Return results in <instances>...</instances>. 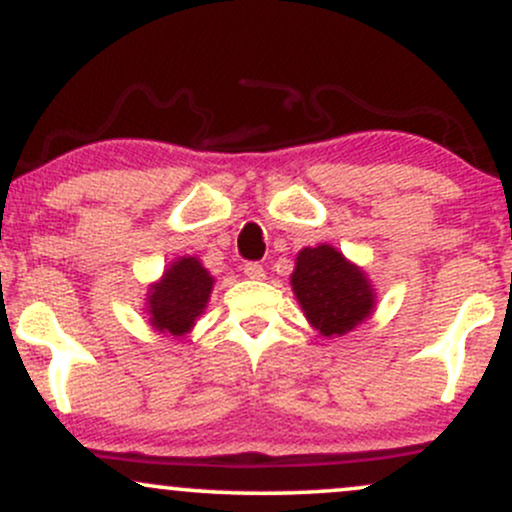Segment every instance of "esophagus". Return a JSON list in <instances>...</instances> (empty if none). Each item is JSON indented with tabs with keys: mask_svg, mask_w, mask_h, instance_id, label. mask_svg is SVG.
Here are the masks:
<instances>
[{
	"mask_svg": "<svg viewBox=\"0 0 512 512\" xmlns=\"http://www.w3.org/2000/svg\"><path fill=\"white\" fill-rule=\"evenodd\" d=\"M243 272L248 279H264V267L260 262H248L243 267Z\"/></svg>",
	"mask_w": 512,
	"mask_h": 512,
	"instance_id": "1",
	"label": "esophagus"
}]
</instances>
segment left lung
<instances>
[{
	"label": "left lung",
	"instance_id": "left-lung-1",
	"mask_svg": "<svg viewBox=\"0 0 512 512\" xmlns=\"http://www.w3.org/2000/svg\"><path fill=\"white\" fill-rule=\"evenodd\" d=\"M291 289L305 320L322 337H344L356 330L373 315L378 301L368 274L327 243L298 252Z\"/></svg>",
	"mask_w": 512,
	"mask_h": 512
}]
</instances>
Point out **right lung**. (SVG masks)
Segmentation results:
<instances>
[{"label": "right lung", "instance_id": "1", "mask_svg": "<svg viewBox=\"0 0 512 512\" xmlns=\"http://www.w3.org/2000/svg\"><path fill=\"white\" fill-rule=\"evenodd\" d=\"M214 291V276L197 257L185 255L168 264L161 279L149 284L146 308L149 325L170 337H185L207 310Z\"/></svg>", "mask_w": 512, "mask_h": 512}]
</instances>
